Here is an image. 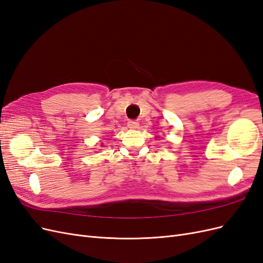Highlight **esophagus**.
Segmentation results:
<instances>
[{"instance_id": "esophagus-1", "label": "esophagus", "mask_w": 263, "mask_h": 263, "mask_svg": "<svg viewBox=\"0 0 263 263\" xmlns=\"http://www.w3.org/2000/svg\"><path fill=\"white\" fill-rule=\"evenodd\" d=\"M140 123L138 121H134V120H131L128 122V126L130 129H138L139 128Z\"/></svg>"}]
</instances>
